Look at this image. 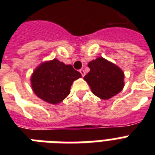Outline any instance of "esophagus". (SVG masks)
<instances>
[{"mask_svg":"<svg viewBox=\"0 0 155 155\" xmlns=\"http://www.w3.org/2000/svg\"><path fill=\"white\" fill-rule=\"evenodd\" d=\"M80 72L81 73V75H82V76H83V77H84V75H85V71H84V69H80Z\"/></svg>","mask_w":155,"mask_h":155,"instance_id":"1","label":"esophagus"}]
</instances>
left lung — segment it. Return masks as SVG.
<instances>
[{"label": "left lung", "instance_id": "left-lung-1", "mask_svg": "<svg viewBox=\"0 0 155 155\" xmlns=\"http://www.w3.org/2000/svg\"><path fill=\"white\" fill-rule=\"evenodd\" d=\"M90 71L84 77L92 92L102 100H108L121 92L125 74L118 66L102 57L87 64Z\"/></svg>", "mask_w": 155, "mask_h": 155}]
</instances>
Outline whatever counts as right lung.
<instances>
[{
	"instance_id": "right-lung-1",
	"label": "right lung",
	"mask_w": 155,
	"mask_h": 155,
	"mask_svg": "<svg viewBox=\"0 0 155 155\" xmlns=\"http://www.w3.org/2000/svg\"><path fill=\"white\" fill-rule=\"evenodd\" d=\"M82 75L71 64L56 58L38 66L30 77L31 87L38 98L47 103L57 104L68 95L72 83Z\"/></svg>"
}]
</instances>
